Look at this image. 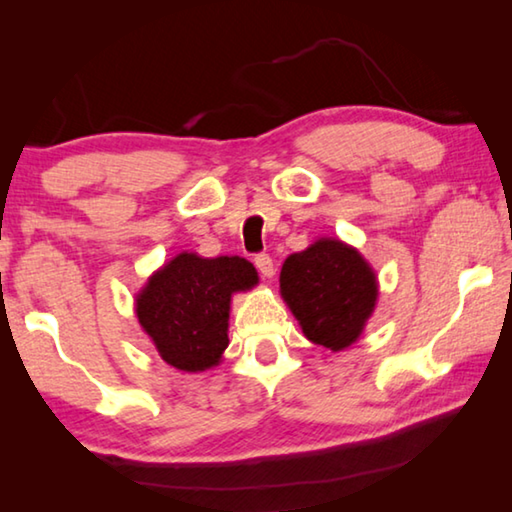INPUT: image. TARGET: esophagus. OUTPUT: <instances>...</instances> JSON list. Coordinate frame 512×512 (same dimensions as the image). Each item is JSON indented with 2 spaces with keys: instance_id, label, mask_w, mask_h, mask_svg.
I'll use <instances>...</instances> for the list:
<instances>
[{
  "instance_id": "34e87169",
  "label": "esophagus",
  "mask_w": 512,
  "mask_h": 512,
  "mask_svg": "<svg viewBox=\"0 0 512 512\" xmlns=\"http://www.w3.org/2000/svg\"><path fill=\"white\" fill-rule=\"evenodd\" d=\"M255 266H257V271L262 273V277H273V273H275L273 259H271V255H266V253L255 257Z\"/></svg>"
}]
</instances>
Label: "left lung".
Segmentation results:
<instances>
[{
    "label": "left lung",
    "instance_id": "8db88e82",
    "mask_svg": "<svg viewBox=\"0 0 512 512\" xmlns=\"http://www.w3.org/2000/svg\"><path fill=\"white\" fill-rule=\"evenodd\" d=\"M280 293L307 339L350 348L375 311L377 277L357 248L323 237L282 264Z\"/></svg>",
    "mask_w": 512,
    "mask_h": 512
}]
</instances>
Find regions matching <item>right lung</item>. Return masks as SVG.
Listing matches in <instances>:
<instances>
[{
  "label": "right lung",
  "instance_id": "right-lung-1",
  "mask_svg": "<svg viewBox=\"0 0 512 512\" xmlns=\"http://www.w3.org/2000/svg\"><path fill=\"white\" fill-rule=\"evenodd\" d=\"M259 282L244 257L180 253L137 293V320L169 366L203 372L219 366L228 348L230 300Z\"/></svg>",
  "mask_w": 512,
  "mask_h": 512
}]
</instances>
